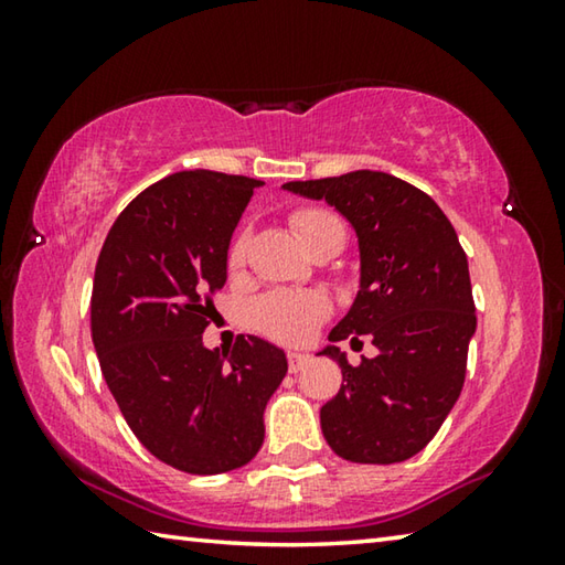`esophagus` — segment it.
Listing matches in <instances>:
<instances>
[{
	"label": "esophagus",
	"mask_w": 565,
	"mask_h": 565,
	"mask_svg": "<svg viewBox=\"0 0 565 565\" xmlns=\"http://www.w3.org/2000/svg\"><path fill=\"white\" fill-rule=\"evenodd\" d=\"M286 359H289V371H291V374H296V371H301L306 363H309V356H306V353H299V351H291Z\"/></svg>",
	"instance_id": "esophagus-1"
}]
</instances>
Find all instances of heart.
Returning a JSON list of instances; mask_svg holds the SVG:
<instances>
[{
	"label": "heart",
	"instance_id": "1",
	"mask_svg": "<svg viewBox=\"0 0 565 565\" xmlns=\"http://www.w3.org/2000/svg\"><path fill=\"white\" fill-rule=\"evenodd\" d=\"M291 226L301 244L309 248H317L319 244L329 242V238H347V226L341 218L329 212V209L309 206L299 209L291 214ZM248 252V232L238 234L232 246H228L226 264L232 271H238L246 262ZM329 317V301L327 296L313 291H271L262 296L254 303V321L262 331L269 337L289 343H299L309 339L313 329Z\"/></svg>",
	"mask_w": 565,
	"mask_h": 565
}]
</instances>
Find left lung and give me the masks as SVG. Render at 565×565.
<instances>
[{"instance_id": "8db88e82", "label": "left lung", "mask_w": 565, "mask_h": 565, "mask_svg": "<svg viewBox=\"0 0 565 565\" xmlns=\"http://www.w3.org/2000/svg\"><path fill=\"white\" fill-rule=\"evenodd\" d=\"M286 191L323 199L359 238L361 281L329 341L369 333L374 359L351 366L339 347L343 384L321 406L333 454L353 463H398L436 436L461 396L468 341L476 333L471 276L456 228L431 196L384 171L289 181Z\"/></svg>"}]
</instances>
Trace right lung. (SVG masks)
Masks as SVG:
<instances>
[{
  "label": "right lung",
  "mask_w": 565,
  "mask_h": 565,
  "mask_svg": "<svg viewBox=\"0 0 565 565\" xmlns=\"http://www.w3.org/2000/svg\"><path fill=\"white\" fill-rule=\"evenodd\" d=\"M264 181L194 169L157 181L117 216L92 289V341L134 436L184 473L244 466L286 353L259 337L206 349L232 234Z\"/></svg>",
  "instance_id": "add662e5"
}]
</instances>
